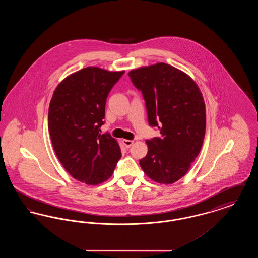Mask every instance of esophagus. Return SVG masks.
Returning <instances> with one entry per match:
<instances>
[{
  "mask_svg": "<svg viewBox=\"0 0 258 258\" xmlns=\"http://www.w3.org/2000/svg\"><path fill=\"white\" fill-rule=\"evenodd\" d=\"M123 144L126 148H130L134 144V140H127V139H123Z\"/></svg>",
  "mask_w": 258,
  "mask_h": 258,
  "instance_id": "esophagus-1",
  "label": "esophagus"
}]
</instances>
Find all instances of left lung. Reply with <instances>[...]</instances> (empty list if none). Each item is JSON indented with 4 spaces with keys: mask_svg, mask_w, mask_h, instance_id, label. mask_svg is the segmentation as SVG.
<instances>
[{
    "mask_svg": "<svg viewBox=\"0 0 258 258\" xmlns=\"http://www.w3.org/2000/svg\"><path fill=\"white\" fill-rule=\"evenodd\" d=\"M142 93L148 123L160 137L147 140L148 153L139 164L150 179L173 184L188 171L205 135V103L196 82L164 62L128 73Z\"/></svg>",
    "mask_w": 258,
    "mask_h": 258,
    "instance_id": "8db88e82",
    "label": "left lung"
}]
</instances>
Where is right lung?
I'll return each instance as SVG.
<instances>
[{"instance_id":"right-lung-1","label":"right lung","mask_w":258,"mask_h":258,"mask_svg":"<svg viewBox=\"0 0 258 258\" xmlns=\"http://www.w3.org/2000/svg\"><path fill=\"white\" fill-rule=\"evenodd\" d=\"M124 72L85 68L56 88L50 101L48 130L54 151L74 179L98 184L110 178L121 159L117 141L106 133L105 103L111 89Z\"/></svg>"}]
</instances>
